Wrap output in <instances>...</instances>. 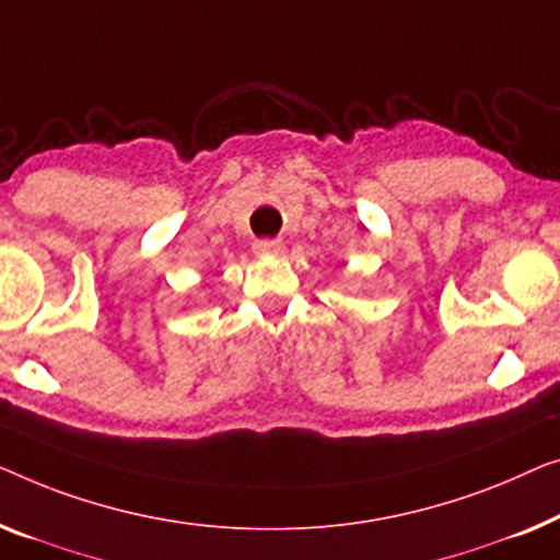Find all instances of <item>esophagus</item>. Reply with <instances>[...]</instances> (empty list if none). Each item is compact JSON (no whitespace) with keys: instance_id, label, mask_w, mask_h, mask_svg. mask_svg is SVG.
Wrapping results in <instances>:
<instances>
[{"instance_id":"esophagus-1","label":"esophagus","mask_w":560,"mask_h":560,"mask_svg":"<svg viewBox=\"0 0 560 560\" xmlns=\"http://www.w3.org/2000/svg\"><path fill=\"white\" fill-rule=\"evenodd\" d=\"M254 250H256L258 256H281L283 254V243L281 241L264 238V241H256L254 243Z\"/></svg>"}]
</instances>
